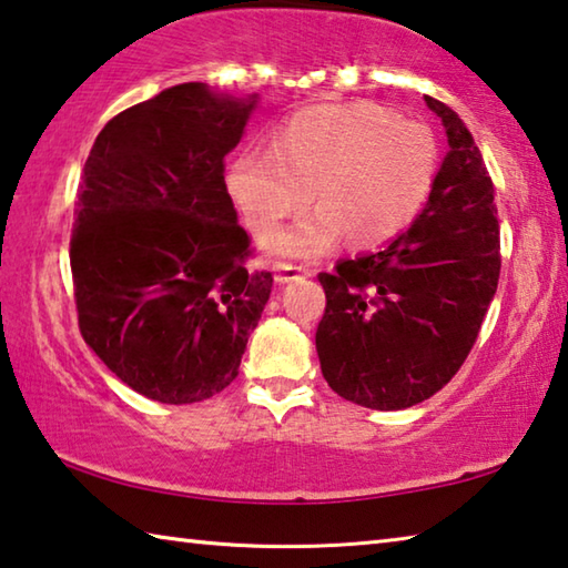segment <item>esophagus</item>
<instances>
[{"mask_svg": "<svg viewBox=\"0 0 568 568\" xmlns=\"http://www.w3.org/2000/svg\"><path fill=\"white\" fill-rule=\"evenodd\" d=\"M275 281L277 283H293V281H301V277H311L313 271L311 267H303V265H293V263H275Z\"/></svg>", "mask_w": 568, "mask_h": 568, "instance_id": "obj_1", "label": "esophagus"}]
</instances>
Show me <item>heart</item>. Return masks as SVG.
<instances>
[{
  "instance_id": "obj_1",
  "label": "heart",
  "mask_w": 568,
  "mask_h": 568,
  "mask_svg": "<svg viewBox=\"0 0 568 568\" xmlns=\"http://www.w3.org/2000/svg\"><path fill=\"white\" fill-rule=\"evenodd\" d=\"M436 134L373 102L313 104L275 132L273 148H247L227 170L230 195L255 237H271L311 200L318 210L275 235V255L315 261L345 235L353 247L398 237L434 192Z\"/></svg>"
}]
</instances>
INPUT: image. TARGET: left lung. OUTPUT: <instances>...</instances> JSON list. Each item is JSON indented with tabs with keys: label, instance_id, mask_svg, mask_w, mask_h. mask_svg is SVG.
Segmentation results:
<instances>
[{
	"label": "left lung",
	"instance_id": "8db88e82",
	"mask_svg": "<svg viewBox=\"0 0 568 568\" xmlns=\"http://www.w3.org/2000/svg\"><path fill=\"white\" fill-rule=\"evenodd\" d=\"M426 104L450 148L428 205L386 250L318 273L323 378L363 408H410L444 388L474 348L501 273L494 182L480 150L454 110L434 98Z\"/></svg>",
	"mask_w": 568,
	"mask_h": 568
}]
</instances>
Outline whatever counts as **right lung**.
I'll return each instance as SVG.
<instances>
[{
	"mask_svg": "<svg viewBox=\"0 0 568 568\" xmlns=\"http://www.w3.org/2000/svg\"><path fill=\"white\" fill-rule=\"evenodd\" d=\"M255 98L185 82L104 124L82 170L70 265L77 321L100 361L152 400L182 406L235 381L273 273L225 185Z\"/></svg>",
	"mask_w": 568,
	"mask_h": 568,
	"instance_id": "1",
	"label": "right lung"
}]
</instances>
